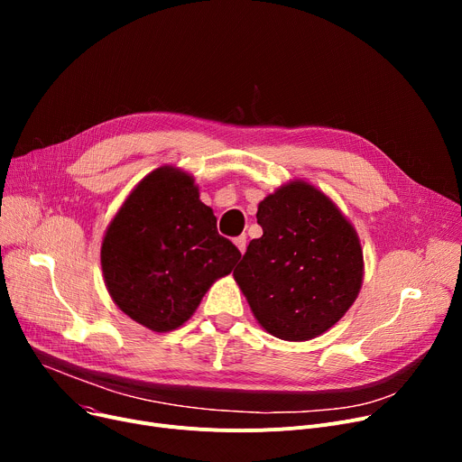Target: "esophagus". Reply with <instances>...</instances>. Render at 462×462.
<instances>
[{
    "label": "esophagus",
    "instance_id": "esophagus-1",
    "mask_svg": "<svg viewBox=\"0 0 462 462\" xmlns=\"http://www.w3.org/2000/svg\"><path fill=\"white\" fill-rule=\"evenodd\" d=\"M234 244H236V247H237V251L244 254L245 253V249H247V237L245 236H239V237H236L234 239Z\"/></svg>",
    "mask_w": 462,
    "mask_h": 462
}]
</instances>
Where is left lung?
Listing matches in <instances>:
<instances>
[{"label": "left lung", "mask_w": 462, "mask_h": 462, "mask_svg": "<svg viewBox=\"0 0 462 462\" xmlns=\"http://www.w3.org/2000/svg\"><path fill=\"white\" fill-rule=\"evenodd\" d=\"M263 234L234 279L258 324L282 341L333 328L363 284V249L352 223L320 189L294 180L258 204Z\"/></svg>", "instance_id": "obj_1"}]
</instances>
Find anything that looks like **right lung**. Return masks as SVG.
Listing matches in <instances>:
<instances>
[{"mask_svg":"<svg viewBox=\"0 0 462 462\" xmlns=\"http://www.w3.org/2000/svg\"><path fill=\"white\" fill-rule=\"evenodd\" d=\"M241 253L218 236L194 178L176 166L145 176L110 221L101 268L112 301L157 333L183 326Z\"/></svg>","mask_w":462,"mask_h":462,"instance_id":"add662e5","label":"right lung"}]
</instances>
